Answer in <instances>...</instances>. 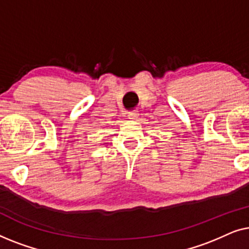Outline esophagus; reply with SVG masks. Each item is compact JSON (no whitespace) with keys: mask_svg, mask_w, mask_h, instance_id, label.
I'll list each match as a JSON object with an SVG mask.
<instances>
[{"mask_svg":"<svg viewBox=\"0 0 249 249\" xmlns=\"http://www.w3.org/2000/svg\"><path fill=\"white\" fill-rule=\"evenodd\" d=\"M138 112L137 111H131V112H128V118L130 119V120H137L138 118Z\"/></svg>","mask_w":249,"mask_h":249,"instance_id":"esophagus-1","label":"esophagus"}]
</instances>
